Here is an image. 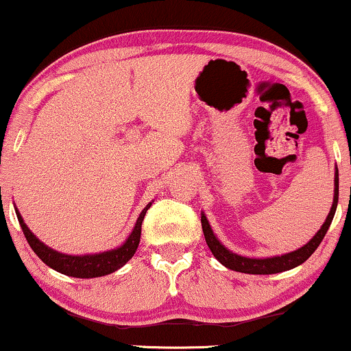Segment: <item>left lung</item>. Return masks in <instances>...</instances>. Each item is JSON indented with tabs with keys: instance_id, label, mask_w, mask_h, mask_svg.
Instances as JSON below:
<instances>
[{
	"instance_id": "obj_1",
	"label": "left lung",
	"mask_w": 351,
	"mask_h": 351,
	"mask_svg": "<svg viewBox=\"0 0 351 351\" xmlns=\"http://www.w3.org/2000/svg\"><path fill=\"white\" fill-rule=\"evenodd\" d=\"M334 185H335L334 203H332V208H330V210H329L328 219H326V222L323 223V227H321L319 232L310 239V243H306L305 246H302L300 249H297V251H294V252L285 254V256L268 257V258H249V257L238 256V254L228 251L227 247L220 244L219 239L214 237L213 230H210L208 219H206V215L203 214L201 215V225H203V233H204L206 243H208V246L210 249V252L214 254V257L217 258L222 265L230 268V270L249 273V275H271V273L291 270V268L304 263L306 258H308L311 254L316 251V247H318L321 241H323L326 232L329 230V225H330V222H332L335 209H337V203H339V171L337 169H335Z\"/></svg>"
}]
</instances>
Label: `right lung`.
I'll list each match as a JSON object with an SVG mask.
<instances>
[{
    "label": "right lung",
    "mask_w": 351,
    "mask_h": 351,
    "mask_svg": "<svg viewBox=\"0 0 351 351\" xmlns=\"http://www.w3.org/2000/svg\"><path fill=\"white\" fill-rule=\"evenodd\" d=\"M150 204L145 206V209L142 210L138 215L136 227H134L132 233L129 234L126 243L121 247L113 249V251H107L102 254H94V256H66V254H60L57 251H52L51 247H47L46 244H43L35 234H33L25 223L23 219L16 210L19 223H21L22 232L25 234L28 244L33 249V252L46 263L47 267L54 268L56 271L64 273V275L73 276V278H97L105 276L110 273L117 271L126 263L129 258H132L136 254L138 243H141V232H142V222L145 217L147 210L150 209Z\"/></svg>",
    "instance_id": "right-lung-1"
}]
</instances>
